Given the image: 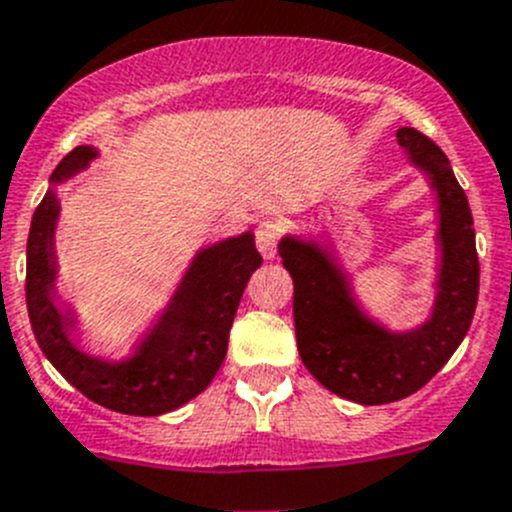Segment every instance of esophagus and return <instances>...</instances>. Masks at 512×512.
Segmentation results:
<instances>
[{
    "label": "esophagus",
    "instance_id": "34e87169",
    "mask_svg": "<svg viewBox=\"0 0 512 512\" xmlns=\"http://www.w3.org/2000/svg\"><path fill=\"white\" fill-rule=\"evenodd\" d=\"M277 240H280V227L272 220H262L255 230L257 250L262 252L265 260H272L277 255Z\"/></svg>",
    "mask_w": 512,
    "mask_h": 512
}]
</instances>
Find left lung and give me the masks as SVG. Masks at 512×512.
<instances>
[{"label":"left lung","mask_w":512,"mask_h":512,"mask_svg":"<svg viewBox=\"0 0 512 512\" xmlns=\"http://www.w3.org/2000/svg\"><path fill=\"white\" fill-rule=\"evenodd\" d=\"M398 145L430 175L438 192L443 247L433 315L413 332H388L367 320L345 275L320 247L285 237L280 257L292 275L297 350L317 382L360 405H385L418 393L463 342L478 305L480 262L468 197L445 152L415 127L398 130Z\"/></svg>","instance_id":"obj_1"}]
</instances>
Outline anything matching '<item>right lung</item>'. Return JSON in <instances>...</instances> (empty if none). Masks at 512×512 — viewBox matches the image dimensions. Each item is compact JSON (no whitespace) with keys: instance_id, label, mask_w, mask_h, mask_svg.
<instances>
[{"instance_id":"obj_1","label":"right lung","mask_w":512,"mask_h":512,"mask_svg":"<svg viewBox=\"0 0 512 512\" xmlns=\"http://www.w3.org/2000/svg\"><path fill=\"white\" fill-rule=\"evenodd\" d=\"M92 157L94 147H74L52 172L54 185L84 170ZM57 215L59 200L49 190L34 210L27 240V310L47 360L92 403L124 415H162L197 398L225 360L240 297L262 265L255 237L245 232L202 250L137 355L104 362L72 345L74 315L54 305Z\"/></svg>"}]
</instances>
